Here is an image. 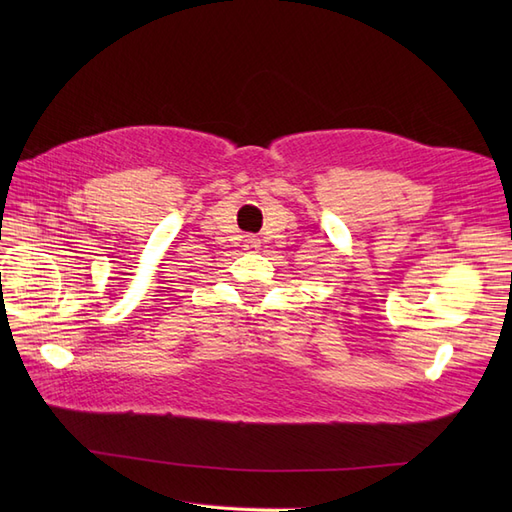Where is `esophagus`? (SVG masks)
Returning a JSON list of instances; mask_svg holds the SVG:
<instances>
[{
    "instance_id": "34e87169",
    "label": "esophagus",
    "mask_w": 512,
    "mask_h": 512,
    "mask_svg": "<svg viewBox=\"0 0 512 512\" xmlns=\"http://www.w3.org/2000/svg\"><path fill=\"white\" fill-rule=\"evenodd\" d=\"M258 245H260V241H258L256 237H247V239H245V247H247V250H256Z\"/></svg>"
}]
</instances>
